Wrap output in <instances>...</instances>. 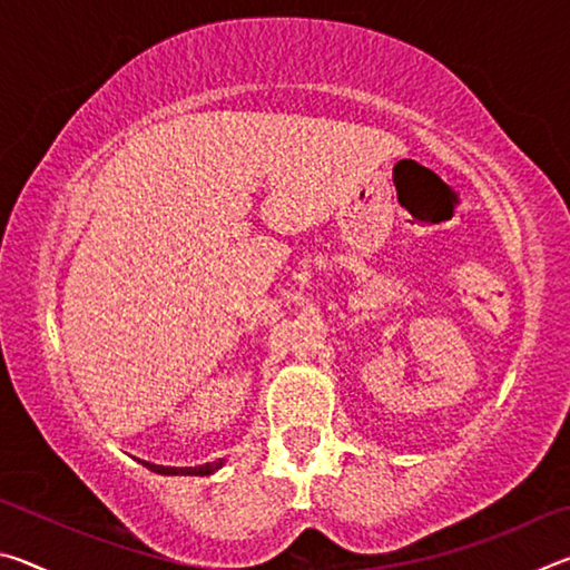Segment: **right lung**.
I'll list each match as a JSON object with an SVG mask.
<instances>
[{
    "instance_id": "1",
    "label": "right lung",
    "mask_w": 570,
    "mask_h": 570,
    "mask_svg": "<svg viewBox=\"0 0 570 570\" xmlns=\"http://www.w3.org/2000/svg\"><path fill=\"white\" fill-rule=\"evenodd\" d=\"M142 465L153 472H160V475H210V472H216L220 465H224V460L208 462V465H200V468H163V465H150V462H142Z\"/></svg>"
}]
</instances>
